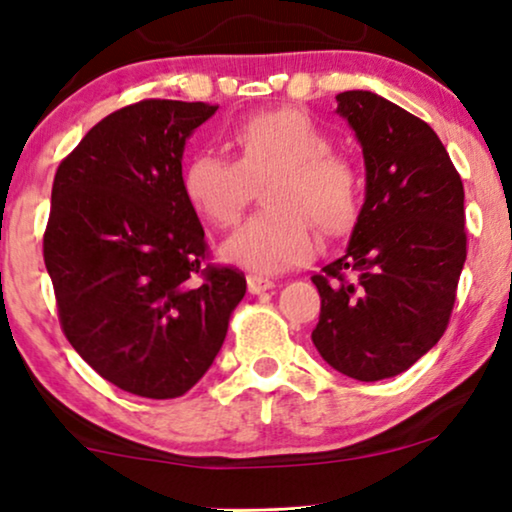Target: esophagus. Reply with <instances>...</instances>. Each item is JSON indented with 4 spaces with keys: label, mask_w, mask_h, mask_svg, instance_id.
Segmentation results:
<instances>
[{
    "label": "esophagus",
    "mask_w": 512,
    "mask_h": 512,
    "mask_svg": "<svg viewBox=\"0 0 512 512\" xmlns=\"http://www.w3.org/2000/svg\"><path fill=\"white\" fill-rule=\"evenodd\" d=\"M247 286H249V291H251V293H263V291L272 289V286H275V282H272L270 277L249 275V277H247Z\"/></svg>",
    "instance_id": "34e87169"
}]
</instances>
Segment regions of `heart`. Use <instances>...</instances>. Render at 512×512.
I'll list each match as a JSON object with an SVG mask.
<instances>
[{"label":"heart","instance_id":"b5f03b06","mask_svg":"<svg viewBox=\"0 0 512 512\" xmlns=\"http://www.w3.org/2000/svg\"><path fill=\"white\" fill-rule=\"evenodd\" d=\"M237 160L200 151L184 170V191L207 223L240 219L256 184L268 209L249 216L221 256L258 275L289 270L314 254V228L335 235L356 221L363 181L352 158L331 151V139L305 111L279 107L242 118L233 130Z\"/></svg>","mask_w":512,"mask_h":512}]
</instances>
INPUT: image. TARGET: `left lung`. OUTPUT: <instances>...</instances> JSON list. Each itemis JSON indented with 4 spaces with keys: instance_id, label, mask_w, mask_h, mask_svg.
<instances>
[{
    "instance_id": "left-lung-1",
    "label": "left lung",
    "mask_w": 512,
    "mask_h": 512,
    "mask_svg": "<svg viewBox=\"0 0 512 512\" xmlns=\"http://www.w3.org/2000/svg\"><path fill=\"white\" fill-rule=\"evenodd\" d=\"M366 163V200L345 254L312 277V342L361 382L408 370L443 338L466 261L464 184L429 123L368 90L338 97Z\"/></svg>"
}]
</instances>
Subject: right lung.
Segmentation results:
<instances>
[{
  "label": "right lung",
  "instance_id": "obj_1",
  "mask_svg": "<svg viewBox=\"0 0 512 512\" xmlns=\"http://www.w3.org/2000/svg\"><path fill=\"white\" fill-rule=\"evenodd\" d=\"M219 107L142 100L102 118L53 179L44 261L60 326L90 368L128 394L184 396L212 366L242 272L202 265L186 198V139Z\"/></svg>",
  "mask_w": 512,
  "mask_h": 512
}]
</instances>
